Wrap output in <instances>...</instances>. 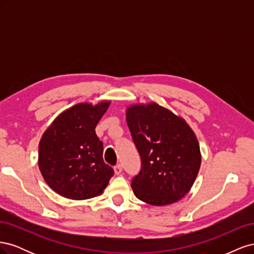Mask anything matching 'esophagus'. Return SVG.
I'll return each instance as SVG.
<instances>
[{
	"label": "esophagus",
	"instance_id": "1",
	"mask_svg": "<svg viewBox=\"0 0 254 254\" xmlns=\"http://www.w3.org/2000/svg\"><path fill=\"white\" fill-rule=\"evenodd\" d=\"M122 171H123V167H122L121 164H118L117 166L114 167V173H115V175H120V174L122 173Z\"/></svg>",
	"mask_w": 254,
	"mask_h": 254
}]
</instances>
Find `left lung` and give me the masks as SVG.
I'll return each instance as SVG.
<instances>
[{"label": "left lung", "instance_id": "1", "mask_svg": "<svg viewBox=\"0 0 254 254\" xmlns=\"http://www.w3.org/2000/svg\"><path fill=\"white\" fill-rule=\"evenodd\" d=\"M126 121L142 162L131 181L135 197L158 206L180 200L193 187L201 164L193 130L182 118L153 102L129 106Z\"/></svg>", "mask_w": 254, "mask_h": 254}]
</instances>
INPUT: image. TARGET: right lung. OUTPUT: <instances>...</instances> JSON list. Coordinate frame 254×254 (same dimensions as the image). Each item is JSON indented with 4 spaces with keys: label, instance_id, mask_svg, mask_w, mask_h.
Masks as SVG:
<instances>
[{
    "label": "right lung",
    "instance_id": "right-lung-1",
    "mask_svg": "<svg viewBox=\"0 0 254 254\" xmlns=\"http://www.w3.org/2000/svg\"><path fill=\"white\" fill-rule=\"evenodd\" d=\"M110 102L80 103L66 109L45 130L38 164L43 179L60 196L83 200L101 195L113 176L103 159L95 127Z\"/></svg>",
    "mask_w": 254,
    "mask_h": 254
}]
</instances>
